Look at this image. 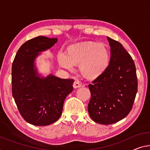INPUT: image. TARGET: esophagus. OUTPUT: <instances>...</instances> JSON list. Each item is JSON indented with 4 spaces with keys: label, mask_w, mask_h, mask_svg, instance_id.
<instances>
[{
    "label": "esophagus",
    "mask_w": 150,
    "mask_h": 150,
    "mask_svg": "<svg viewBox=\"0 0 150 150\" xmlns=\"http://www.w3.org/2000/svg\"><path fill=\"white\" fill-rule=\"evenodd\" d=\"M80 86H81V84H80V82L79 81H74V82L73 87L74 88H78Z\"/></svg>",
    "instance_id": "obj_1"
}]
</instances>
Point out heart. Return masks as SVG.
I'll return each mask as SVG.
<instances>
[{"label": "heart", "mask_w": 150, "mask_h": 150, "mask_svg": "<svg viewBox=\"0 0 150 150\" xmlns=\"http://www.w3.org/2000/svg\"><path fill=\"white\" fill-rule=\"evenodd\" d=\"M109 51L105 45L87 42L69 48L68 56L63 52L57 55L62 68L74 70V64H80V72L84 77L94 79L105 72L109 63Z\"/></svg>", "instance_id": "heart-1"}]
</instances>
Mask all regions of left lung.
Listing matches in <instances>:
<instances>
[{
	"mask_svg": "<svg viewBox=\"0 0 150 150\" xmlns=\"http://www.w3.org/2000/svg\"><path fill=\"white\" fill-rule=\"evenodd\" d=\"M110 47L109 64L88 85L91 98L88 105L91 118L110 125L125 118L133 107L137 92L135 63L121 43L107 37Z\"/></svg>",
	"mask_w": 150,
	"mask_h": 150,
	"instance_id": "1",
	"label": "left lung"
}]
</instances>
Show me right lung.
Returning a JSON list of instances; mask_svg holds the SVG:
<instances>
[{
  "label": "right lung",
  "mask_w": 150,
  "mask_h": 150,
  "mask_svg": "<svg viewBox=\"0 0 150 150\" xmlns=\"http://www.w3.org/2000/svg\"><path fill=\"white\" fill-rule=\"evenodd\" d=\"M57 41L44 36L29 40L21 46L13 62V96L23 118L33 125H49L58 120L64 100L73 91V79L52 74L40 78L34 65L40 52Z\"/></svg>",
  "instance_id": "right-lung-1"
}]
</instances>
